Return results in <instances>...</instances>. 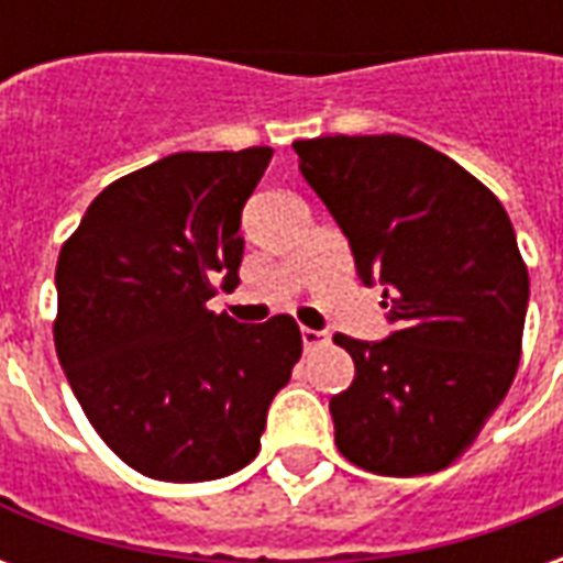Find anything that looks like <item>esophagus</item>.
Masks as SVG:
<instances>
[{"mask_svg": "<svg viewBox=\"0 0 563 563\" xmlns=\"http://www.w3.org/2000/svg\"><path fill=\"white\" fill-rule=\"evenodd\" d=\"M301 341H305L307 350H313V346H322V343L329 341V334L317 329H301Z\"/></svg>", "mask_w": 563, "mask_h": 563, "instance_id": "esophagus-1", "label": "esophagus"}]
</instances>
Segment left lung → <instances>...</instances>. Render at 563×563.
<instances>
[{
    "mask_svg": "<svg viewBox=\"0 0 563 563\" xmlns=\"http://www.w3.org/2000/svg\"><path fill=\"white\" fill-rule=\"evenodd\" d=\"M301 174L383 283L398 331L334 334L353 386L331 398L334 443L379 476L449 467L507 398L521 358L528 268L507 210L459 162L407 135L295 141Z\"/></svg>",
    "mask_w": 563,
    "mask_h": 563,
    "instance_id": "1",
    "label": "left lung"
}]
</instances>
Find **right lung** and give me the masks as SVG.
Returning a JSON list of instances; mask_svg holds the SVG:
<instances>
[{
  "mask_svg": "<svg viewBox=\"0 0 563 563\" xmlns=\"http://www.w3.org/2000/svg\"><path fill=\"white\" fill-rule=\"evenodd\" d=\"M271 156L172 153L104 186L59 250V365L96 434L150 479L250 464L301 358L292 317L241 325L208 310L213 283L238 286L241 210Z\"/></svg>",
  "mask_w": 563,
  "mask_h": 563,
  "instance_id": "obj_1",
  "label": "right lung"
}]
</instances>
